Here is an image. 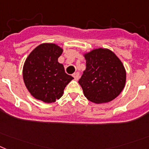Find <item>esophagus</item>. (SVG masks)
<instances>
[{
    "mask_svg": "<svg viewBox=\"0 0 149 149\" xmlns=\"http://www.w3.org/2000/svg\"><path fill=\"white\" fill-rule=\"evenodd\" d=\"M73 76V77H74V79H76V80H78L79 79V73L78 72H75L74 74L72 75Z\"/></svg>",
    "mask_w": 149,
    "mask_h": 149,
    "instance_id": "esophagus-1",
    "label": "esophagus"
}]
</instances>
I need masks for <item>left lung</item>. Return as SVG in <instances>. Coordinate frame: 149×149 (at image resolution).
Returning a JSON list of instances; mask_svg holds the SVG:
<instances>
[{"label": "left lung", "instance_id": "1", "mask_svg": "<svg viewBox=\"0 0 149 149\" xmlns=\"http://www.w3.org/2000/svg\"><path fill=\"white\" fill-rule=\"evenodd\" d=\"M86 68L79 80L85 97L95 104L111 102L124 88L127 72L119 57L107 48L83 54Z\"/></svg>", "mask_w": 149, "mask_h": 149}]
</instances>
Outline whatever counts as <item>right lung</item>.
<instances>
[{
  "label": "right lung",
  "instance_id": "obj_1",
  "mask_svg": "<svg viewBox=\"0 0 149 149\" xmlns=\"http://www.w3.org/2000/svg\"><path fill=\"white\" fill-rule=\"evenodd\" d=\"M63 48L54 43H42L31 51L22 68L25 86L36 99L52 103L60 99L73 77L58 62Z\"/></svg>",
  "mask_w": 149,
  "mask_h": 149
}]
</instances>
